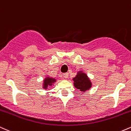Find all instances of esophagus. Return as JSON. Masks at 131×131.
<instances>
[{"label": "esophagus", "mask_w": 131, "mask_h": 131, "mask_svg": "<svg viewBox=\"0 0 131 131\" xmlns=\"http://www.w3.org/2000/svg\"><path fill=\"white\" fill-rule=\"evenodd\" d=\"M68 73H64V74H63V77L64 78H65V79H67L68 78Z\"/></svg>", "instance_id": "34e87169"}]
</instances>
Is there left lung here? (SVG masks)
Instances as JSON below:
<instances>
[{"label": "left lung", "mask_w": 131, "mask_h": 131, "mask_svg": "<svg viewBox=\"0 0 131 131\" xmlns=\"http://www.w3.org/2000/svg\"><path fill=\"white\" fill-rule=\"evenodd\" d=\"M73 80L74 81L73 84L75 88L79 89L82 94L89 91L92 86L91 79L83 71H78L76 76L73 78Z\"/></svg>", "instance_id": "8db88e82"}]
</instances>
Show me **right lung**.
I'll return each instance as SVG.
<instances>
[{"mask_svg":"<svg viewBox=\"0 0 131 131\" xmlns=\"http://www.w3.org/2000/svg\"><path fill=\"white\" fill-rule=\"evenodd\" d=\"M56 81L57 80L55 78L50 77L49 76H47L43 80L42 88L44 89L45 90H47L48 88L54 85V84L56 82Z\"/></svg>","mask_w":131,"mask_h":131,"instance_id":"add662e5","label":"right lung"}]
</instances>
